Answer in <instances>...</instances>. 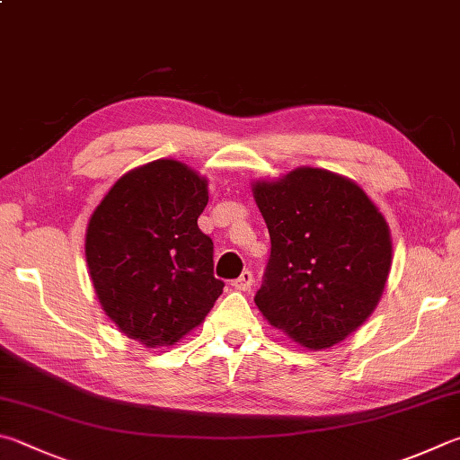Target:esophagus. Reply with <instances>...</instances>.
<instances>
[{
	"label": "esophagus",
	"instance_id": "esophagus-1",
	"mask_svg": "<svg viewBox=\"0 0 460 460\" xmlns=\"http://www.w3.org/2000/svg\"><path fill=\"white\" fill-rule=\"evenodd\" d=\"M233 288H235L237 291H249L253 288V273L249 271V270H245L243 273L239 275L237 279H233V283H231Z\"/></svg>",
	"mask_w": 460,
	"mask_h": 460
}]
</instances>
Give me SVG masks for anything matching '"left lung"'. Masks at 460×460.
Returning a JSON list of instances; mask_svg holds the SVG:
<instances>
[{
	"mask_svg": "<svg viewBox=\"0 0 460 460\" xmlns=\"http://www.w3.org/2000/svg\"><path fill=\"white\" fill-rule=\"evenodd\" d=\"M253 197L271 237L259 312L304 348L346 340L386 286L392 239L384 215L354 181L312 166L253 182Z\"/></svg>",
	"mask_w": 460,
	"mask_h": 460,
	"instance_id": "left-lung-1",
	"label": "left lung"
}]
</instances>
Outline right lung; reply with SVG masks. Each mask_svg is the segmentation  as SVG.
<instances>
[{"instance_id":"right-lung-1","label":"right lung","mask_w":460,"mask_h":460,"mask_svg":"<svg viewBox=\"0 0 460 460\" xmlns=\"http://www.w3.org/2000/svg\"><path fill=\"white\" fill-rule=\"evenodd\" d=\"M207 179L172 158L114 182L86 229V263L106 315L146 348L172 346L211 312L225 283L197 219Z\"/></svg>"}]
</instances>
